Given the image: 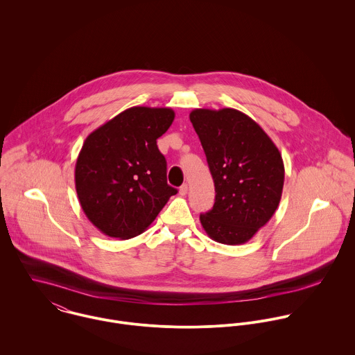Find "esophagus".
Masks as SVG:
<instances>
[{
  "instance_id": "34e87169",
  "label": "esophagus",
  "mask_w": 355,
  "mask_h": 355,
  "mask_svg": "<svg viewBox=\"0 0 355 355\" xmlns=\"http://www.w3.org/2000/svg\"><path fill=\"white\" fill-rule=\"evenodd\" d=\"M187 191H189L187 184H182V186H180V189H179V194H180L182 197H184V196L187 194Z\"/></svg>"
}]
</instances>
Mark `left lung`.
Segmentation results:
<instances>
[{"instance_id": "1", "label": "left lung", "mask_w": 355, "mask_h": 355, "mask_svg": "<svg viewBox=\"0 0 355 355\" xmlns=\"http://www.w3.org/2000/svg\"><path fill=\"white\" fill-rule=\"evenodd\" d=\"M214 182L213 209L200 220L223 245L249 242L276 211L284 184L282 154L252 117L232 107L190 113Z\"/></svg>"}]
</instances>
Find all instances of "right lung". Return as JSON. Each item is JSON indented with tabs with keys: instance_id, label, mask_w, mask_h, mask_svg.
<instances>
[{
	"instance_id": "obj_1",
	"label": "right lung",
	"mask_w": 355,
	"mask_h": 355,
	"mask_svg": "<svg viewBox=\"0 0 355 355\" xmlns=\"http://www.w3.org/2000/svg\"><path fill=\"white\" fill-rule=\"evenodd\" d=\"M175 119L171 107L132 106L94 130L75 165V187L86 217L102 234L141 235L178 193L166 183L157 139Z\"/></svg>"
}]
</instances>
